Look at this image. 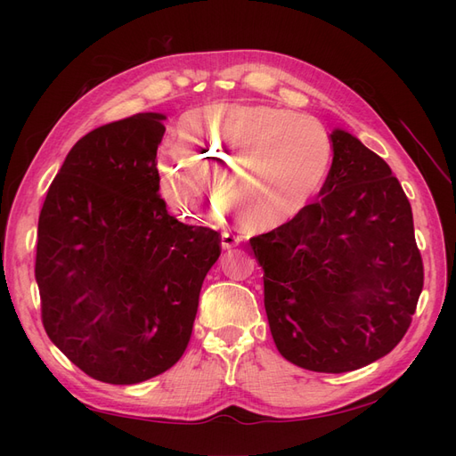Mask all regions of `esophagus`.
<instances>
[{
    "label": "esophagus",
    "mask_w": 456,
    "mask_h": 456,
    "mask_svg": "<svg viewBox=\"0 0 456 456\" xmlns=\"http://www.w3.org/2000/svg\"><path fill=\"white\" fill-rule=\"evenodd\" d=\"M241 243V236L232 232H223V247L224 249H230V247H236Z\"/></svg>",
    "instance_id": "1"
}]
</instances>
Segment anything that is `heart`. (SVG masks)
Wrapping results in <instances>:
<instances>
[{
    "instance_id": "obj_1",
    "label": "heart",
    "mask_w": 456,
    "mask_h": 456,
    "mask_svg": "<svg viewBox=\"0 0 456 456\" xmlns=\"http://www.w3.org/2000/svg\"><path fill=\"white\" fill-rule=\"evenodd\" d=\"M184 159L165 151L158 183L173 209L201 213L205 178L245 223L272 230L310 203L329 169L330 141L320 121L268 104L216 102L188 112L176 129Z\"/></svg>"
}]
</instances>
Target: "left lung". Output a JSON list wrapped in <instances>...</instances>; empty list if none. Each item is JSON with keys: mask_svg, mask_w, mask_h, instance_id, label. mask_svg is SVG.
Here are the masks:
<instances>
[{"mask_svg": "<svg viewBox=\"0 0 456 456\" xmlns=\"http://www.w3.org/2000/svg\"><path fill=\"white\" fill-rule=\"evenodd\" d=\"M320 200L251 238L275 346L291 363L346 372L390 354L424 285L411 203L380 156L337 129Z\"/></svg>", "mask_w": 456, "mask_h": 456, "instance_id": "8db88e82", "label": "left lung"}]
</instances>
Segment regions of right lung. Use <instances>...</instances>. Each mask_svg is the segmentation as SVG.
<instances>
[{"label":"right lung","instance_id":"add662e5","mask_svg":"<svg viewBox=\"0 0 456 456\" xmlns=\"http://www.w3.org/2000/svg\"><path fill=\"white\" fill-rule=\"evenodd\" d=\"M165 116L136 114L79 139L37 223L36 281L47 337L86 375L136 384L181 360L220 233L159 196Z\"/></svg>","mask_w":456,"mask_h":456}]
</instances>
